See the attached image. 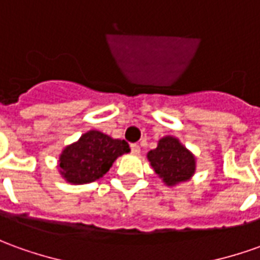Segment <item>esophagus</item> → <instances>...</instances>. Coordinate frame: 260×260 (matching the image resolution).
I'll return each instance as SVG.
<instances>
[{
  "instance_id": "esophagus-1",
  "label": "esophagus",
  "mask_w": 260,
  "mask_h": 260,
  "mask_svg": "<svg viewBox=\"0 0 260 260\" xmlns=\"http://www.w3.org/2000/svg\"><path fill=\"white\" fill-rule=\"evenodd\" d=\"M131 152H132L134 155H139V152H141V146H139L138 143H132V145H131Z\"/></svg>"
}]
</instances>
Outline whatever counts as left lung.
<instances>
[{
	"mask_svg": "<svg viewBox=\"0 0 260 260\" xmlns=\"http://www.w3.org/2000/svg\"><path fill=\"white\" fill-rule=\"evenodd\" d=\"M148 160L169 187L190 180L196 173V157L174 136H163L159 139L157 148L148 152Z\"/></svg>",
	"mask_w": 260,
	"mask_h": 260,
	"instance_id": "obj_1",
	"label": "left lung"
}]
</instances>
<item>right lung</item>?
Returning <instances> with one entry per match:
<instances>
[{
  "label": "right lung",
  "mask_w": 260,
  "mask_h": 260,
  "mask_svg": "<svg viewBox=\"0 0 260 260\" xmlns=\"http://www.w3.org/2000/svg\"><path fill=\"white\" fill-rule=\"evenodd\" d=\"M129 150L125 141L91 129L61 150L57 165L59 173L67 183L87 184L101 179L117 157Z\"/></svg>",
  "instance_id": "1"
}]
</instances>
